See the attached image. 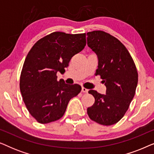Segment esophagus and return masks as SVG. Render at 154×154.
Segmentation results:
<instances>
[{"mask_svg": "<svg viewBox=\"0 0 154 154\" xmlns=\"http://www.w3.org/2000/svg\"><path fill=\"white\" fill-rule=\"evenodd\" d=\"M88 90H88L87 88H85L84 87L82 88V92H85V93H87V92H88Z\"/></svg>", "mask_w": 154, "mask_h": 154, "instance_id": "34e87169", "label": "esophagus"}]
</instances>
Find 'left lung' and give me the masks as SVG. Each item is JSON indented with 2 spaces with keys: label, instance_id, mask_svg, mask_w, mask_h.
Segmentation results:
<instances>
[{
  "label": "left lung",
  "instance_id": "1",
  "mask_svg": "<svg viewBox=\"0 0 154 154\" xmlns=\"http://www.w3.org/2000/svg\"><path fill=\"white\" fill-rule=\"evenodd\" d=\"M87 36L88 46L98 57L95 75H100L106 87L105 94L89 90L95 101L87 113L96 123L113 125L124 116L134 97L137 70L127 48L116 38L103 31L88 32Z\"/></svg>",
  "mask_w": 154,
  "mask_h": 154
}]
</instances>
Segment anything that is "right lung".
Segmentation results:
<instances>
[{
  "mask_svg": "<svg viewBox=\"0 0 154 154\" xmlns=\"http://www.w3.org/2000/svg\"><path fill=\"white\" fill-rule=\"evenodd\" d=\"M85 45V33L55 31L38 40L27 54L20 88L26 109L38 123L60 119L71 99L81 91L78 84L68 85L63 79L58 81L57 73H64L71 57Z\"/></svg>",
  "mask_w": 154,
  "mask_h": 154,
  "instance_id": "1",
  "label": "right lung"
}]
</instances>
